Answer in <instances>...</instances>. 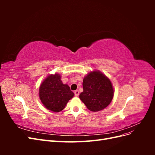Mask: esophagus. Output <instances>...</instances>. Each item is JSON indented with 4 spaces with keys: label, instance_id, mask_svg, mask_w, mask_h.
<instances>
[{
    "label": "esophagus",
    "instance_id": "1",
    "mask_svg": "<svg viewBox=\"0 0 155 155\" xmlns=\"http://www.w3.org/2000/svg\"><path fill=\"white\" fill-rule=\"evenodd\" d=\"M74 94H75V96H79V91H78V90L75 91H74Z\"/></svg>",
    "mask_w": 155,
    "mask_h": 155
}]
</instances>
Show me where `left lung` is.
I'll return each mask as SVG.
<instances>
[{
    "instance_id": "8db88e82",
    "label": "left lung",
    "mask_w": 155,
    "mask_h": 155,
    "mask_svg": "<svg viewBox=\"0 0 155 155\" xmlns=\"http://www.w3.org/2000/svg\"><path fill=\"white\" fill-rule=\"evenodd\" d=\"M83 91L80 100L87 109L93 112L104 109L114 96V90L110 79L100 71H94L83 79Z\"/></svg>"
}]
</instances>
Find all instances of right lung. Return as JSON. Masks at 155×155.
<instances>
[{
    "label": "right lung",
    "instance_id": "add662e5",
    "mask_svg": "<svg viewBox=\"0 0 155 155\" xmlns=\"http://www.w3.org/2000/svg\"><path fill=\"white\" fill-rule=\"evenodd\" d=\"M74 94L68 85L61 80L59 74H51L46 78L39 88V97L46 109L58 112L64 109Z\"/></svg>",
    "mask_w": 155,
    "mask_h": 155
}]
</instances>
